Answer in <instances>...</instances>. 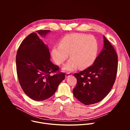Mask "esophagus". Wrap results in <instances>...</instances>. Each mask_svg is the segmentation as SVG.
I'll use <instances>...</instances> for the list:
<instances>
[{"label": "esophagus", "instance_id": "obj_1", "mask_svg": "<svg viewBox=\"0 0 130 130\" xmlns=\"http://www.w3.org/2000/svg\"><path fill=\"white\" fill-rule=\"evenodd\" d=\"M71 75V74L70 72H67L66 74V75H65V77L68 78V77H70Z\"/></svg>", "mask_w": 130, "mask_h": 130}]
</instances>
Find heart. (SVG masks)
Segmentation results:
<instances>
[{"mask_svg":"<svg viewBox=\"0 0 130 130\" xmlns=\"http://www.w3.org/2000/svg\"><path fill=\"white\" fill-rule=\"evenodd\" d=\"M99 46L94 36L81 33H72L64 36L59 45L54 46L51 51L54 61L61 65L71 57L63 66L65 71H73L79 66L85 68L95 62L98 53Z\"/></svg>","mask_w":130,"mask_h":130,"instance_id":"b5f03b06","label":"heart"}]
</instances>
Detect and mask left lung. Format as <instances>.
Returning <instances> with one entry per match:
<instances>
[{"instance_id":"8db88e82","label":"left lung","mask_w":130,"mask_h":130,"mask_svg":"<svg viewBox=\"0 0 130 130\" xmlns=\"http://www.w3.org/2000/svg\"><path fill=\"white\" fill-rule=\"evenodd\" d=\"M103 40V48L92 65L74 74L77 83L73 94L85 105L101 101L109 93L116 79L117 54L104 36Z\"/></svg>"}]
</instances>
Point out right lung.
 <instances>
[{
	"label": "right lung",
	"instance_id": "add662e5",
	"mask_svg": "<svg viewBox=\"0 0 130 130\" xmlns=\"http://www.w3.org/2000/svg\"><path fill=\"white\" fill-rule=\"evenodd\" d=\"M50 30L37 31L30 34L18 48L16 63L17 77L25 93L35 101H43L51 97L60 83L65 79V73L51 75L59 69L50 61L48 47L39 38H43Z\"/></svg>",
	"mask_w": 130,
	"mask_h": 130
}]
</instances>
